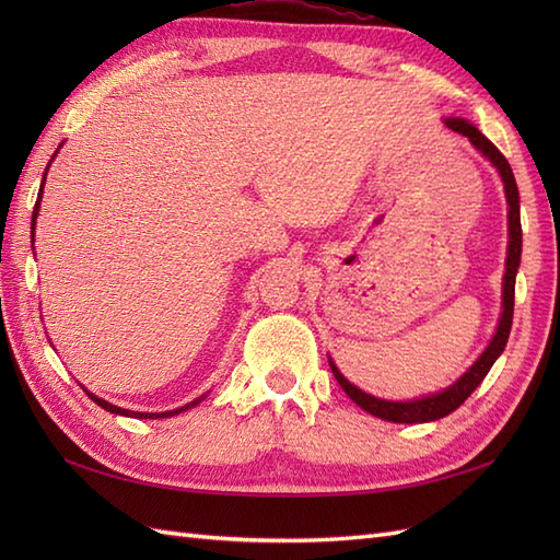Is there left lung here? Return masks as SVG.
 I'll list each match as a JSON object with an SVG mask.
<instances>
[{
	"label": "left lung",
	"mask_w": 560,
	"mask_h": 560,
	"mask_svg": "<svg viewBox=\"0 0 560 560\" xmlns=\"http://www.w3.org/2000/svg\"><path fill=\"white\" fill-rule=\"evenodd\" d=\"M445 125L462 137H467L474 149H479L486 159H489L495 171L503 177V187H505V199H508V259H505V273H503V313H501V323H498L495 335L491 339L489 347L479 355V361L474 363L467 373H464L455 385H450L447 389L438 392V395L423 397V399H413V401H389V399H377L373 395H365L363 389L351 385L347 377L339 373V368L335 361L329 359V368L335 373L337 383L341 389L359 404V407L368 413L377 416L383 421H395V423H425V421H438L443 416L455 411L459 404H464L474 389L481 385V380L489 375L491 365L495 363L498 355L503 353L508 337H510V327H513V311H515V277L520 269V255H522V225H520V192H517V183L513 168H510L508 159L498 151L489 139H486L477 127L469 125L462 117H447Z\"/></svg>",
	"instance_id": "left-lung-1"
}]
</instances>
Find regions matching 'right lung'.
<instances>
[{"mask_svg":"<svg viewBox=\"0 0 560 560\" xmlns=\"http://www.w3.org/2000/svg\"><path fill=\"white\" fill-rule=\"evenodd\" d=\"M59 151V149H57ZM55 151V153H57ZM55 159V156H52ZM47 168H50V165H47ZM47 173V171H45ZM43 187H45V175H43V183H40V189H38V201H35V207H33V221H31V229L35 231V219H38V211H40V197H43ZM86 395L98 404V407H103L105 411H110V413H120V416H129V419H168V416H175V413H180V411H187V409H192V407H197V404L205 399V397H199V399H195V401H189V404H185V407H180V409H173V411H161V413H141V411H129V409H122V407H115V404H110V401H105V399H101V397H96V395H91V392L86 389Z\"/></svg>","mask_w":560,"mask_h":560,"instance_id":"add662e5","label":"right lung"}]
</instances>
